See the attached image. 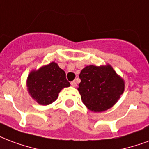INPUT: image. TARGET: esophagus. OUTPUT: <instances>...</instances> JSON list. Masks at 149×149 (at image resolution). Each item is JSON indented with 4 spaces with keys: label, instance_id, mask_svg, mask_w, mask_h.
I'll use <instances>...</instances> for the list:
<instances>
[{
    "label": "esophagus",
    "instance_id": "esophagus-1",
    "mask_svg": "<svg viewBox=\"0 0 149 149\" xmlns=\"http://www.w3.org/2000/svg\"><path fill=\"white\" fill-rule=\"evenodd\" d=\"M71 85L72 86V87H77V81H76V80H73V81H72Z\"/></svg>",
    "mask_w": 149,
    "mask_h": 149
}]
</instances>
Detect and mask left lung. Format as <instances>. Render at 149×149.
I'll return each mask as SVG.
<instances>
[{"mask_svg":"<svg viewBox=\"0 0 149 149\" xmlns=\"http://www.w3.org/2000/svg\"><path fill=\"white\" fill-rule=\"evenodd\" d=\"M79 77L81 81L78 91L81 100L94 112H102L112 107L125 88L124 80L110 65L86 66Z\"/></svg>","mask_w":149,"mask_h":149,"instance_id":"8db88e82","label":"left lung"}]
</instances>
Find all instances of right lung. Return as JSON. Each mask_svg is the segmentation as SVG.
I'll return each instance as SVG.
<instances>
[{
    "mask_svg": "<svg viewBox=\"0 0 149 149\" xmlns=\"http://www.w3.org/2000/svg\"><path fill=\"white\" fill-rule=\"evenodd\" d=\"M27 91L31 96L41 104L49 105L54 102L61 90L70 86L65 72L55 62L42 66L29 73L27 80Z\"/></svg>",
    "mask_w": 149,
    "mask_h": 149,
    "instance_id": "1",
    "label": "right lung"
}]
</instances>
